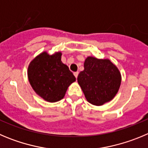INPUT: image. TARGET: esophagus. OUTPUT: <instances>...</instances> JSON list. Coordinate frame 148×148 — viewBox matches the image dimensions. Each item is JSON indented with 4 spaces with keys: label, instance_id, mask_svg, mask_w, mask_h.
I'll use <instances>...</instances> for the list:
<instances>
[{
    "label": "esophagus",
    "instance_id": "1",
    "mask_svg": "<svg viewBox=\"0 0 148 148\" xmlns=\"http://www.w3.org/2000/svg\"><path fill=\"white\" fill-rule=\"evenodd\" d=\"M73 74H74V75H75V78H78V72H75V73H73Z\"/></svg>",
    "mask_w": 148,
    "mask_h": 148
}]
</instances>
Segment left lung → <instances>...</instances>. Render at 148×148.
Returning <instances> with one entry per match:
<instances>
[{"instance_id":"left-lung-1","label":"left lung","mask_w":148,"mask_h":148,"mask_svg":"<svg viewBox=\"0 0 148 148\" xmlns=\"http://www.w3.org/2000/svg\"><path fill=\"white\" fill-rule=\"evenodd\" d=\"M84 67L77 80L86 101L95 106L112 101L121 84V74L116 65L109 59L88 56Z\"/></svg>"}]
</instances>
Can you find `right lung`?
Here are the masks:
<instances>
[{
    "label": "right lung",
    "mask_w": 148,
    "mask_h": 148,
    "mask_svg": "<svg viewBox=\"0 0 148 148\" xmlns=\"http://www.w3.org/2000/svg\"><path fill=\"white\" fill-rule=\"evenodd\" d=\"M62 53L50 55L41 53L30 62L28 67L29 83L38 95L50 103L60 101L75 77L61 61Z\"/></svg>",
    "instance_id": "obj_1"
}]
</instances>
